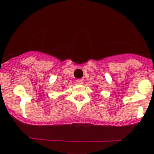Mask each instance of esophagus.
<instances>
[{
    "mask_svg": "<svg viewBox=\"0 0 154 154\" xmlns=\"http://www.w3.org/2000/svg\"><path fill=\"white\" fill-rule=\"evenodd\" d=\"M76 81H77V83L78 85H81V84H82V82H83V80L82 79H79V80H76Z\"/></svg>",
    "mask_w": 154,
    "mask_h": 154,
    "instance_id": "34e87169",
    "label": "esophagus"
}]
</instances>
